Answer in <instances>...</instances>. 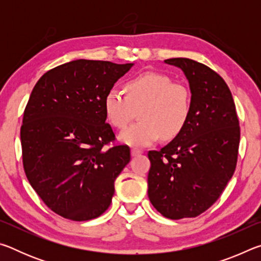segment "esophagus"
Segmentation results:
<instances>
[{
	"mask_svg": "<svg viewBox=\"0 0 261 261\" xmlns=\"http://www.w3.org/2000/svg\"><path fill=\"white\" fill-rule=\"evenodd\" d=\"M143 153V151H140V149H138V148H132L131 149V155L132 156H137V155H139V154H141Z\"/></svg>",
	"mask_w": 261,
	"mask_h": 261,
	"instance_id": "obj_1",
	"label": "esophagus"
}]
</instances>
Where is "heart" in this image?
Instances as JSON below:
<instances>
[{
	"label": "heart",
	"instance_id": "heart-1",
	"mask_svg": "<svg viewBox=\"0 0 261 261\" xmlns=\"http://www.w3.org/2000/svg\"><path fill=\"white\" fill-rule=\"evenodd\" d=\"M124 92L110 88L103 100L106 117L113 126L124 129L139 109L140 120L122 132L120 139L131 146L144 147L173 139L187 126L191 116V92L169 76L146 72L127 81Z\"/></svg>",
	"mask_w": 261,
	"mask_h": 261
}]
</instances>
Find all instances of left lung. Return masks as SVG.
<instances>
[{
    "mask_svg": "<svg viewBox=\"0 0 261 261\" xmlns=\"http://www.w3.org/2000/svg\"><path fill=\"white\" fill-rule=\"evenodd\" d=\"M182 69L192 96L184 130L160 151H149L148 198L165 218H196L219 199L236 169L241 127L231 92L199 62L165 61Z\"/></svg>",
    "mask_w": 261,
    "mask_h": 261,
    "instance_id": "obj_1",
    "label": "left lung"
}]
</instances>
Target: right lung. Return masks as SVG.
Segmentation results:
<instances>
[{
  "mask_svg": "<svg viewBox=\"0 0 261 261\" xmlns=\"http://www.w3.org/2000/svg\"><path fill=\"white\" fill-rule=\"evenodd\" d=\"M131 67L71 61L47 71L30 95L20 127L23 167L31 187L62 218L95 219L112 202L131 154L115 144L103 100Z\"/></svg>",
  "mask_w": 261,
  "mask_h": 261,
  "instance_id": "1",
  "label": "right lung"
}]
</instances>
